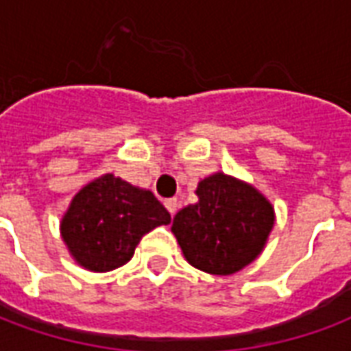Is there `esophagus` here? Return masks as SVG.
<instances>
[{"instance_id":"34e87169","label":"esophagus","mask_w":351,"mask_h":351,"mask_svg":"<svg viewBox=\"0 0 351 351\" xmlns=\"http://www.w3.org/2000/svg\"><path fill=\"white\" fill-rule=\"evenodd\" d=\"M165 208L171 213V216H175L176 208H178V201L176 199H165Z\"/></svg>"}]
</instances>
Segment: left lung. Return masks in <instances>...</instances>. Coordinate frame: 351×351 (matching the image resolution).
Returning a JSON list of instances; mask_svg holds the SVG:
<instances>
[{"label":"left lung","instance_id":"left-lung-1","mask_svg":"<svg viewBox=\"0 0 351 351\" xmlns=\"http://www.w3.org/2000/svg\"><path fill=\"white\" fill-rule=\"evenodd\" d=\"M199 201L184 206L171 231L184 258L208 274H233L250 265L265 248L274 208L254 186L223 173L197 184Z\"/></svg>","mask_w":351,"mask_h":351}]
</instances>
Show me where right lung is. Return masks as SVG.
Masks as SVG:
<instances>
[{"instance_id":"add662e5","label":"right lung","mask_w":351,"mask_h":351,"mask_svg":"<svg viewBox=\"0 0 351 351\" xmlns=\"http://www.w3.org/2000/svg\"><path fill=\"white\" fill-rule=\"evenodd\" d=\"M171 214L152 191L103 175L73 197L62 218V239L73 259L93 272H107L133 258L141 239Z\"/></svg>"}]
</instances>
